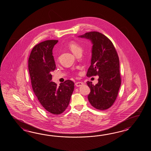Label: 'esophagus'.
Returning a JSON list of instances; mask_svg holds the SVG:
<instances>
[{"label": "esophagus", "instance_id": "esophagus-1", "mask_svg": "<svg viewBox=\"0 0 151 151\" xmlns=\"http://www.w3.org/2000/svg\"><path fill=\"white\" fill-rule=\"evenodd\" d=\"M83 84V83L82 82H76V83H75V85H76V86H77V87H80V86H81Z\"/></svg>", "mask_w": 151, "mask_h": 151}]
</instances>
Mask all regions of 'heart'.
I'll list each match as a JSON object with an SVG mask.
<instances>
[{"mask_svg":"<svg viewBox=\"0 0 151 151\" xmlns=\"http://www.w3.org/2000/svg\"><path fill=\"white\" fill-rule=\"evenodd\" d=\"M68 47L75 55H76L77 52L82 51V48L80 45L75 41H71L69 42L68 44Z\"/></svg>","mask_w":151,"mask_h":151,"instance_id":"b5f03b06","label":"heart"}]
</instances>
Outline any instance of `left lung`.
Listing matches in <instances>:
<instances>
[{
  "mask_svg": "<svg viewBox=\"0 0 151 151\" xmlns=\"http://www.w3.org/2000/svg\"><path fill=\"white\" fill-rule=\"evenodd\" d=\"M78 37L89 39L93 44L91 65L87 76H99L96 85L87 82L91 89L88 99L96 109L106 110L114 103L121 84L117 53L111 41L99 32H88Z\"/></svg>",
  "mask_w": 151,
  "mask_h": 151,
  "instance_id": "obj_1",
  "label": "left lung"
}]
</instances>
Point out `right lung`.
I'll return each mask as SVG.
<instances>
[{
	"mask_svg": "<svg viewBox=\"0 0 151 151\" xmlns=\"http://www.w3.org/2000/svg\"><path fill=\"white\" fill-rule=\"evenodd\" d=\"M58 40L41 42L34 47L28 59V69L34 93L41 105L53 115L66 110L74 89V83L66 80L59 86L51 81L55 64L52 50Z\"/></svg>",
	"mask_w": 151,
	"mask_h": 151,
	"instance_id": "1",
	"label": "right lung"
}]
</instances>
